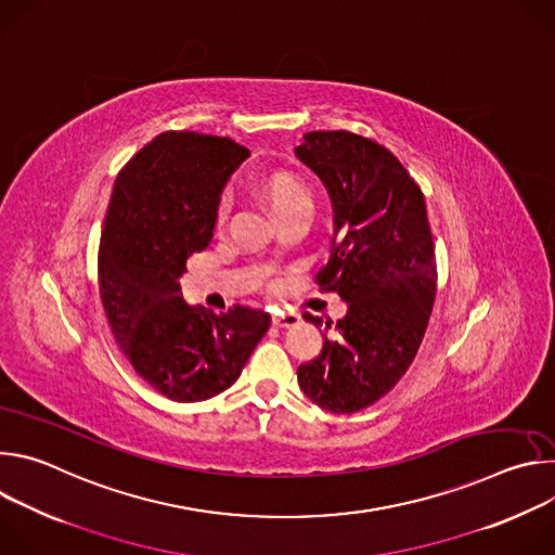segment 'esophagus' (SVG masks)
<instances>
[{"instance_id": "obj_1", "label": "esophagus", "mask_w": 555, "mask_h": 555, "mask_svg": "<svg viewBox=\"0 0 555 555\" xmlns=\"http://www.w3.org/2000/svg\"><path fill=\"white\" fill-rule=\"evenodd\" d=\"M272 323L276 327H292L298 323V313L292 309H285V307H276L274 315H272Z\"/></svg>"}]
</instances>
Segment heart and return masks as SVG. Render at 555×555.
I'll list each match as a JSON object with an SVG mask.
<instances>
[{
  "label": "heart",
  "instance_id": "b5f03b06",
  "mask_svg": "<svg viewBox=\"0 0 555 555\" xmlns=\"http://www.w3.org/2000/svg\"><path fill=\"white\" fill-rule=\"evenodd\" d=\"M261 191L263 195L270 199V204L274 206V210H281L298 199H309L307 195V189L289 173L285 171H274L270 176H266L261 180ZM228 217V199L223 197L219 204H217V210H215V223L221 225Z\"/></svg>",
  "mask_w": 555,
  "mask_h": 555
}]
</instances>
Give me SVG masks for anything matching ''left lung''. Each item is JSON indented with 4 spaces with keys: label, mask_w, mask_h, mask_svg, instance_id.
Instances as JSON below:
<instances>
[{
    "label": "left lung",
    "mask_w": 555,
    "mask_h": 555,
    "mask_svg": "<svg viewBox=\"0 0 555 555\" xmlns=\"http://www.w3.org/2000/svg\"><path fill=\"white\" fill-rule=\"evenodd\" d=\"M296 155L334 204V242L315 274L347 313L323 334V351L298 366L307 398L338 415L358 413L402 379L424 340L437 289L424 193L379 142L351 131H309ZM302 319H323L302 311ZM327 332V330H325Z\"/></svg>",
    "instance_id": "left-lung-1"
}]
</instances>
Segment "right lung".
I'll return each instance as SVG.
<instances>
[{
	"label": "right lung",
	"mask_w": 555,
	"mask_h": 555,
	"mask_svg": "<svg viewBox=\"0 0 555 555\" xmlns=\"http://www.w3.org/2000/svg\"><path fill=\"white\" fill-rule=\"evenodd\" d=\"M248 155L230 138L165 131L120 169L112 191L99 248L105 315L133 371L173 402L232 386L270 330L268 311L193 307L178 283L189 257L210 244L219 195Z\"/></svg>",
	"instance_id": "right-lung-1"
}]
</instances>
